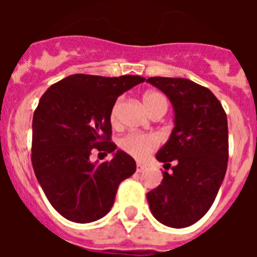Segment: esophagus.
<instances>
[{
  "label": "esophagus",
  "instance_id": "34e87169",
  "mask_svg": "<svg viewBox=\"0 0 257 257\" xmlns=\"http://www.w3.org/2000/svg\"><path fill=\"white\" fill-rule=\"evenodd\" d=\"M147 169V166L145 165H143V163H136V171L138 172H143L144 171V170Z\"/></svg>",
  "mask_w": 257,
  "mask_h": 257
}]
</instances>
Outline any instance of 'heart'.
<instances>
[{
	"label": "heart",
	"instance_id": "obj_1",
	"mask_svg": "<svg viewBox=\"0 0 257 257\" xmlns=\"http://www.w3.org/2000/svg\"><path fill=\"white\" fill-rule=\"evenodd\" d=\"M143 103L152 115H154L156 113L165 114L166 110H167V100L160 92H145L144 96H143ZM121 105L122 97H118L113 104L112 109H110V115H109L112 124L118 123ZM118 145L124 153H127L135 160H144L145 157L156 151L157 147H158V139H157V136L152 135V134L128 133L118 140Z\"/></svg>",
	"mask_w": 257,
	"mask_h": 257
}]
</instances>
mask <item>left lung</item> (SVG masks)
I'll return each mask as SVG.
<instances>
[{
    "instance_id": "8db88e82",
    "label": "left lung",
    "mask_w": 257,
    "mask_h": 257,
    "mask_svg": "<svg viewBox=\"0 0 257 257\" xmlns=\"http://www.w3.org/2000/svg\"><path fill=\"white\" fill-rule=\"evenodd\" d=\"M149 83L167 95L175 109V127L157 153L165 163L160 187L147 194L157 220L185 228L206 215L216 198L229 157L228 119L207 87L187 78L151 77ZM174 161L175 166L170 162Z\"/></svg>"
}]
</instances>
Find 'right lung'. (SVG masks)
<instances>
[{"label":"right lung","mask_w":257,"mask_h":257,"mask_svg":"<svg viewBox=\"0 0 257 257\" xmlns=\"http://www.w3.org/2000/svg\"><path fill=\"white\" fill-rule=\"evenodd\" d=\"M140 76L72 74L50 86L33 114L32 165L51 206L74 222H91L109 212L118 185L136 171L123 151L113 160L90 162L92 152L112 153L110 109Z\"/></svg>","instance_id":"1"}]
</instances>
